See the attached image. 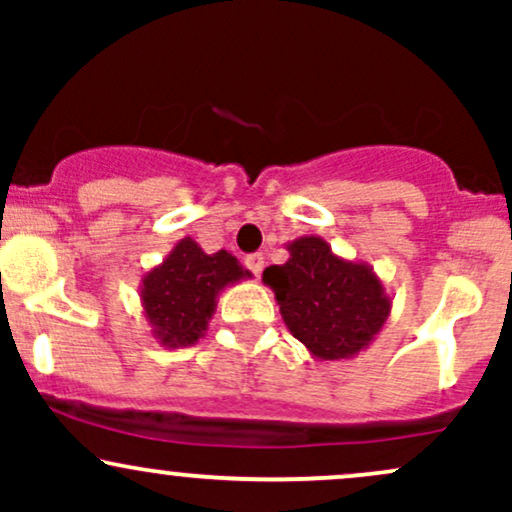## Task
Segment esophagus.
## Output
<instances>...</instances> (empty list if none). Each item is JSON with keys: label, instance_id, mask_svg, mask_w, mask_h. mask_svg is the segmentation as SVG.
I'll use <instances>...</instances> for the list:
<instances>
[{"label": "esophagus", "instance_id": "1", "mask_svg": "<svg viewBox=\"0 0 512 512\" xmlns=\"http://www.w3.org/2000/svg\"><path fill=\"white\" fill-rule=\"evenodd\" d=\"M245 267H248L255 276H260L262 269H264V257L260 255V252H255V255H248V257H245Z\"/></svg>", "mask_w": 512, "mask_h": 512}]
</instances>
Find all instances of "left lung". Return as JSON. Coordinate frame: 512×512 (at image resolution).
I'll return each mask as SVG.
<instances>
[{
  "label": "left lung",
  "mask_w": 512,
  "mask_h": 512,
  "mask_svg": "<svg viewBox=\"0 0 512 512\" xmlns=\"http://www.w3.org/2000/svg\"><path fill=\"white\" fill-rule=\"evenodd\" d=\"M289 260L264 269L279 313L317 361L366 351L392 313V298L366 262L346 260L317 236L286 243Z\"/></svg>",
  "instance_id": "left-lung-1"
}]
</instances>
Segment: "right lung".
<instances>
[{"label": "right lung", "mask_w": 512, "mask_h": 512, "mask_svg": "<svg viewBox=\"0 0 512 512\" xmlns=\"http://www.w3.org/2000/svg\"><path fill=\"white\" fill-rule=\"evenodd\" d=\"M250 276L231 252L207 255L195 240L182 238L166 260L142 276L139 301L146 325L168 349L197 344L207 334L221 291Z\"/></svg>", "instance_id": "add662e5"}]
</instances>
